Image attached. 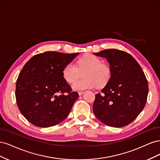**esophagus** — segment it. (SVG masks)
Returning a JSON list of instances; mask_svg holds the SVG:
<instances>
[{
	"instance_id": "1",
	"label": "esophagus",
	"mask_w": 160,
	"mask_h": 160,
	"mask_svg": "<svg viewBox=\"0 0 160 160\" xmlns=\"http://www.w3.org/2000/svg\"><path fill=\"white\" fill-rule=\"evenodd\" d=\"M84 93H85V91H79L78 93L79 95H83Z\"/></svg>"
}]
</instances>
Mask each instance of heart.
<instances>
[{"mask_svg": "<svg viewBox=\"0 0 160 160\" xmlns=\"http://www.w3.org/2000/svg\"><path fill=\"white\" fill-rule=\"evenodd\" d=\"M83 74V78L77 81L72 88L75 91L102 88L107 84L111 75L110 67L103 63L99 57L92 54L82 57L75 66L72 62L67 64L62 71L63 79L69 83H73Z\"/></svg>", "mask_w": 160, "mask_h": 160, "instance_id": "b5f03b06", "label": "heart"}]
</instances>
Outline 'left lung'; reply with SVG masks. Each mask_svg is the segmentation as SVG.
Wrapping results in <instances>:
<instances>
[{"label": "left lung", "instance_id": "1", "mask_svg": "<svg viewBox=\"0 0 160 160\" xmlns=\"http://www.w3.org/2000/svg\"><path fill=\"white\" fill-rule=\"evenodd\" d=\"M110 64L111 75L93 105L96 118L114 128L128 125L142 112L146 103L148 83L142 67L128 52L111 49L95 52Z\"/></svg>", "mask_w": 160, "mask_h": 160}]
</instances>
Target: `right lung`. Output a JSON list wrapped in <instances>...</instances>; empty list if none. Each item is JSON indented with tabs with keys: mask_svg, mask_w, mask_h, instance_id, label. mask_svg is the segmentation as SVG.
<instances>
[{
	"mask_svg": "<svg viewBox=\"0 0 160 160\" xmlns=\"http://www.w3.org/2000/svg\"><path fill=\"white\" fill-rule=\"evenodd\" d=\"M78 55L47 51L24 65L17 81L16 100L21 113L34 125L53 126L69 114L79 94L72 91L62 71Z\"/></svg>",
	"mask_w": 160,
	"mask_h": 160,
	"instance_id": "obj_1",
	"label": "right lung"
}]
</instances>
